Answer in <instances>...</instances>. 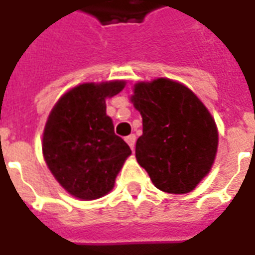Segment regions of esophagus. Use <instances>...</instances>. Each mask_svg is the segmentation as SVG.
<instances>
[{
	"label": "esophagus",
	"mask_w": 255,
	"mask_h": 255,
	"mask_svg": "<svg viewBox=\"0 0 255 255\" xmlns=\"http://www.w3.org/2000/svg\"><path fill=\"white\" fill-rule=\"evenodd\" d=\"M126 142L129 144V147H130L131 149H134V144H136V136H134V134L128 136L126 137Z\"/></svg>",
	"instance_id": "esophagus-1"
}]
</instances>
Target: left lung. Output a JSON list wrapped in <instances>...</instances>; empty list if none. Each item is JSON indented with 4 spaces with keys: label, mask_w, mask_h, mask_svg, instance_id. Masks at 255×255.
Here are the masks:
<instances>
[{
    "label": "left lung",
    "mask_w": 255,
    "mask_h": 255,
    "mask_svg": "<svg viewBox=\"0 0 255 255\" xmlns=\"http://www.w3.org/2000/svg\"><path fill=\"white\" fill-rule=\"evenodd\" d=\"M142 118L136 158L153 185L188 194L210 171L218 147L216 122L192 90L167 78L134 85L130 97Z\"/></svg>",
    "instance_id": "obj_1"
}]
</instances>
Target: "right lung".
<instances>
[{
    "instance_id": "right-lung-1",
    "label": "right lung",
    "mask_w": 255,
    "mask_h": 255,
    "mask_svg": "<svg viewBox=\"0 0 255 255\" xmlns=\"http://www.w3.org/2000/svg\"><path fill=\"white\" fill-rule=\"evenodd\" d=\"M124 88V81L78 85L61 96L46 121L45 162L61 187L78 199L108 194L131 153L106 114V99Z\"/></svg>"
}]
</instances>
